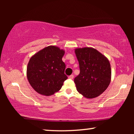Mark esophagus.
<instances>
[{
    "instance_id": "1",
    "label": "esophagus",
    "mask_w": 134,
    "mask_h": 134,
    "mask_svg": "<svg viewBox=\"0 0 134 134\" xmlns=\"http://www.w3.org/2000/svg\"><path fill=\"white\" fill-rule=\"evenodd\" d=\"M69 79H73V78H74V75H71V76H69L68 77Z\"/></svg>"
}]
</instances>
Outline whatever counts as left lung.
Instances as JSON below:
<instances>
[{"instance_id": "8db88e82", "label": "left lung", "mask_w": 134, "mask_h": 134, "mask_svg": "<svg viewBox=\"0 0 134 134\" xmlns=\"http://www.w3.org/2000/svg\"><path fill=\"white\" fill-rule=\"evenodd\" d=\"M80 74L74 79L77 90L86 98L102 94L111 81V66L108 58L96 49L85 47L74 51Z\"/></svg>"}]
</instances>
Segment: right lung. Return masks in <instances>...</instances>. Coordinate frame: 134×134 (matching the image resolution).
<instances>
[{"label":"right lung","instance_id":"add662e5","mask_svg":"<svg viewBox=\"0 0 134 134\" xmlns=\"http://www.w3.org/2000/svg\"><path fill=\"white\" fill-rule=\"evenodd\" d=\"M65 51L49 46L31 57L27 67L29 83L38 93L51 96L61 89L68 79L66 65L62 61Z\"/></svg>","mask_w":134,"mask_h":134}]
</instances>
